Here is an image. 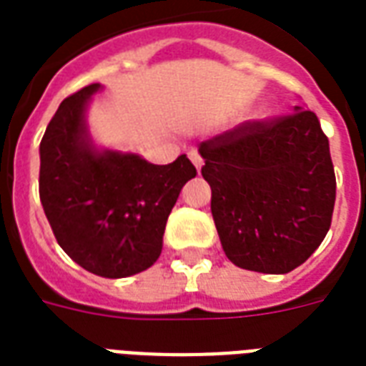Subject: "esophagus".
<instances>
[{"label": "esophagus", "mask_w": 366, "mask_h": 366, "mask_svg": "<svg viewBox=\"0 0 366 366\" xmlns=\"http://www.w3.org/2000/svg\"><path fill=\"white\" fill-rule=\"evenodd\" d=\"M189 157H191V162H193V165L197 167V172H201V167H202V164H204V162H202V157L199 156V152L191 150V152H189Z\"/></svg>", "instance_id": "esophagus-1"}]
</instances>
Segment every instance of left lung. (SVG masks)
Returning <instances> with one entry per match:
<instances>
[{"label":"left lung","instance_id":"1","mask_svg":"<svg viewBox=\"0 0 366 366\" xmlns=\"http://www.w3.org/2000/svg\"><path fill=\"white\" fill-rule=\"evenodd\" d=\"M202 177L226 257L247 271L285 274L324 242L335 202L327 136L312 111L253 122L202 142Z\"/></svg>","mask_w":366,"mask_h":366}]
</instances>
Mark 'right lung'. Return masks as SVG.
<instances>
[{"label": "right lung", "instance_id": "right-lung-1", "mask_svg": "<svg viewBox=\"0 0 366 366\" xmlns=\"http://www.w3.org/2000/svg\"><path fill=\"white\" fill-rule=\"evenodd\" d=\"M92 84L64 99L41 142V202L64 252L89 271L122 279L152 267L167 216L197 175L185 154L156 165L136 152L105 148L87 124Z\"/></svg>", "mask_w": 366, "mask_h": 366}]
</instances>
